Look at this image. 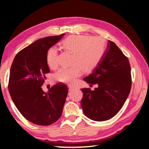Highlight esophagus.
Returning a JSON list of instances; mask_svg holds the SVG:
<instances>
[{
  "mask_svg": "<svg viewBox=\"0 0 149 149\" xmlns=\"http://www.w3.org/2000/svg\"><path fill=\"white\" fill-rule=\"evenodd\" d=\"M68 88H69L70 91H72V90H74V89H75V87H74V86H72V85H68Z\"/></svg>",
  "mask_w": 149,
  "mask_h": 149,
  "instance_id": "34e87169",
  "label": "esophagus"
}]
</instances>
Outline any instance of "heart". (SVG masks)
Instances as JSON below:
<instances>
[{"label":"heart","instance_id":"1","mask_svg":"<svg viewBox=\"0 0 149 149\" xmlns=\"http://www.w3.org/2000/svg\"><path fill=\"white\" fill-rule=\"evenodd\" d=\"M62 47L74 54L71 68L63 67L54 75L58 81L72 84L81 74V69L85 72L93 70L99 64L105 50L104 40L100 37H91L81 35H72L62 42ZM58 49L50 48L47 52V62L49 66L55 68L58 65Z\"/></svg>","mask_w":149,"mask_h":149}]
</instances>
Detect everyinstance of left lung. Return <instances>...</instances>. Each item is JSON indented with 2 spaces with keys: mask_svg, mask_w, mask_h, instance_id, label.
<instances>
[{
  "mask_svg": "<svg viewBox=\"0 0 149 149\" xmlns=\"http://www.w3.org/2000/svg\"><path fill=\"white\" fill-rule=\"evenodd\" d=\"M97 84L95 90L84 88L81 101L83 112L89 119L101 122L114 117L122 108L132 87L131 67L127 58L114 42L108 41L99 64L84 79Z\"/></svg>",
  "mask_w": 149,
  "mask_h": 149,
  "instance_id": "left-lung-1",
  "label": "left lung"
}]
</instances>
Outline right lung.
Wrapping results in <instances>:
<instances>
[{
  "label": "right lung",
  "mask_w": 149,
  "mask_h": 149,
  "mask_svg": "<svg viewBox=\"0 0 149 149\" xmlns=\"http://www.w3.org/2000/svg\"><path fill=\"white\" fill-rule=\"evenodd\" d=\"M64 34L37 40L17 53L10 72L8 91L22 116L31 123L49 125L59 119L68 89L57 84L47 93L42 89L45 74L50 72L47 52Z\"/></svg>",
  "instance_id": "right-lung-1"
}]
</instances>
